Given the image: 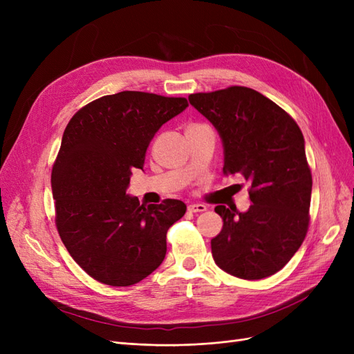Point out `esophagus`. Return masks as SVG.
<instances>
[{
  "label": "esophagus",
  "instance_id": "obj_1",
  "mask_svg": "<svg viewBox=\"0 0 354 354\" xmlns=\"http://www.w3.org/2000/svg\"><path fill=\"white\" fill-rule=\"evenodd\" d=\"M187 209L190 212H203V211H207V207L203 205V203H190Z\"/></svg>",
  "mask_w": 354,
  "mask_h": 354
}]
</instances>
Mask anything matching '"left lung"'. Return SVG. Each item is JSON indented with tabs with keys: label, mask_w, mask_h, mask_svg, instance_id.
Returning <instances> with one entry per match:
<instances>
[{
	"label": "left lung",
	"mask_w": 354,
	"mask_h": 354,
	"mask_svg": "<svg viewBox=\"0 0 354 354\" xmlns=\"http://www.w3.org/2000/svg\"><path fill=\"white\" fill-rule=\"evenodd\" d=\"M189 102L217 128L223 174L250 181L248 211L216 207L223 229L211 239L214 261L241 279L269 277L292 259L308 230L312 171L303 133L291 115L248 87L195 93Z\"/></svg>",
	"instance_id": "obj_1"
}]
</instances>
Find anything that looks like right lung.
I'll return each instance as SVG.
<instances>
[{
	"mask_svg": "<svg viewBox=\"0 0 354 354\" xmlns=\"http://www.w3.org/2000/svg\"><path fill=\"white\" fill-rule=\"evenodd\" d=\"M189 106L185 97L121 91L93 100L63 133L51 171L56 227L72 259L111 286L143 281L165 259L167 232L185 202L140 205L125 192L155 133Z\"/></svg>",
	"mask_w": 354,
	"mask_h": 354,
	"instance_id": "add662e5",
	"label": "right lung"
}]
</instances>
